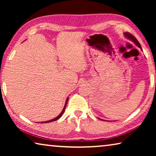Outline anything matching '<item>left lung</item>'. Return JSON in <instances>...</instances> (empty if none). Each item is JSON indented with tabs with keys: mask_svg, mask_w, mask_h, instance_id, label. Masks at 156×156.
I'll return each mask as SVG.
<instances>
[{
	"mask_svg": "<svg viewBox=\"0 0 156 156\" xmlns=\"http://www.w3.org/2000/svg\"><path fill=\"white\" fill-rule=\"evenodd\" d=\"M124 35L125 36V37H126L128 39H129V40H131V41H133L134 43H135L137 46H138L139 48H140L141 50H142V47H141V45L140 44L139 42L138 41V40L135 38V36H133L132 34H131L130 33H128V32H126V33H124ZM100 120H102L100 119V118H99Z\"/></svg>",
	"mask_w": 156,
	"mask_h": 156,
	"instance_id": "8db88e82",
	"label": "left lung"
}]
</instances>
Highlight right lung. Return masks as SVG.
<instances>
[{"label":"right lung","mask_w":156,"mask_h":156,"mask_svg":"<svg viewBox=\"0 0 156 156\" xmlns=\"http://www.w3.org/2000/svg\"><path fill=\"white\" fill-rule=\"evenodd\" d=\"M68 99H69V98H67V100H66V102H65V107H64V108H63V109H62V111L61 112V113H60V114L57 116L56 118H55L54 119H52V120H48V121H45V122H41L42 123H47V122H54V121H56V120H58L59 118L61 117V116L62 115V114H63V113H64V112H65V108H66V106H67V101H68Z\"/></svg>","instance_id":"1"}]
</instances>
